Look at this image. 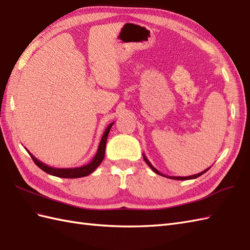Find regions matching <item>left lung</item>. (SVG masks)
<instances>
[{"instance_id": "obj_1", "label": "left lung", "mask_w": 250, "mask_h": 250, "mask_svg": "<svg viewBox=\"0 0 250 250\" xmlns=\"http://www.w3.org/2000/svg\"><path fill=\"white\" fill-rule=\"evenodd\" d=\"M143 156H144V159H145V162L146 163V165L149 166V167L155 172L156 174H158V175H162V176H165V177H169V178H171V180H177V181H186V180H194V178H196V177H198V176H201V175H203L204 173H206V172L211 168V167H209L208 169H206V170H204L203 172H200V173H197V174H194V175H190V176H168V175H165L164 173H161V172H159L155 167H153L152 166V164L149 162V159L146 157V155L145 154H143Z\"/></svg>"}]
</instances>
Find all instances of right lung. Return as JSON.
Instances as JSON below:
<instances>
[{"instance_id":"add662e5","label":"right lung","mask_w":250,"mask_h":250,"mask_svg":"<svg viewBox=\"0 0 250 250\" xmlns=\"http://www.w3.org/2000/svg\"><path fill=\"white\" fill-rule=\"evenodd\" d=\"M113 125H114V123L110 124L105 129L104 135H102V138L100 140L97 153H96V155L94 156V158L87 165L82 166V167H78V168H54V167H49V166L40 162L39 159H37L28 150H26V151L29 153V155L31 156V158H33V161L35 162V164L38 166V167H39L41 170H43L44 172H46V173L50 174V175H54V176H57V177H63V178H78V177L87 176L88 174H91L92 172H94L96 169H97V167L101 164V162L104 161V154H105L106 139H107L108 133H110V130H111V127L113 126Z\"/></svg>"}]
</instances>
